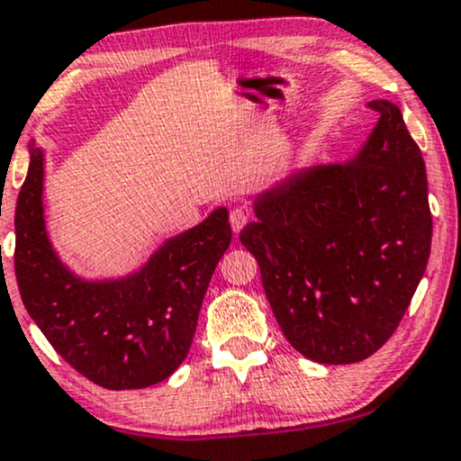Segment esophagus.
<instances>
[{
    "mask_svg": "<svg viewBox=\"0 0 461 461\" xmlns=\"http://www.w3.org/2000/svg\"><path fill=\"white\" fill-rule=\"evenodd\" d=\"M250 217L252 215H250V211H248V209H241V206L232 209L230 211V226H232V230L240 232L248 224V221H250Z\"/></svg>",
    "mask_w": 461,
    "mask_h": 461,
    "instance_id": "34e87169",
    "label": "esophagus"
}]
</instances>
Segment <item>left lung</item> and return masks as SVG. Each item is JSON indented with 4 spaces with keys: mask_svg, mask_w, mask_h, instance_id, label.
<instances>
[{
    "mask_svg": "<svg viewBox=\"0 0 461 461\" xmlns=\"http://www.w3.org/2000/svg\"><path fill=\"white\" fill-rule=\"evenodd\" d=\"M346 163L313 165L255 200L240 240L257 258L287 342L318 364H357L392 338L431 252L420 148L387 100Z\"/></svg>",
    "mask_w": 461,
    "mask_h": 461,
    "instance_id": "8db88e82",
    "label": "left lung"
}]
</instances>
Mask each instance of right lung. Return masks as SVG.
<instances>
[{
	"mask_svg": "<svg viewBox=\"0 0 461 461\" xmlns=\"http://www.w3.org/2000/svg\"><path fill=\"white\" fill-rule=\"evenodd\" d=\"M43 149L30 167L14 213V274L22 300L71 368L106 390H139L167 379L191 348L198 313L226 248L229 211L172 237L141 270L85 281L63 266L43 217Z\"/></svg>",
	"mask_w": 461,
	"mask_h": 461,
	"instance_id": "add662e5",
	"label": "right lung"
}]
</instances>
